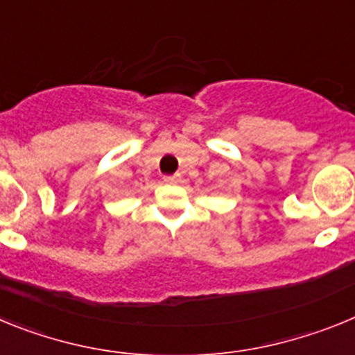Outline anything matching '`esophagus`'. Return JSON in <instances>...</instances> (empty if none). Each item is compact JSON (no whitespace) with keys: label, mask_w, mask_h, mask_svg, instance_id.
Here are the masks:
<instances>
[{"label":"esophagus","mask_w":355,"mask_h":355,"mask_svg":"<svg viewBox=\"0 0 355 355\" xmlns=\"http://www.w3.org/2000/svg\"><path fill=\"white\" fill-rule=\"evenodd\" d=\"M163 181L168 184H174V183H180L181 181V175L180 174H172V175H163Z\"/></svg>","instance_id":"1"}]
</instances>
